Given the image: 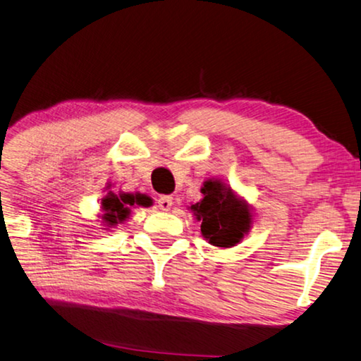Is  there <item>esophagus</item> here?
Returning a JSON list of instances; mask_svg holds the SVG:
<instances>
[{"mask_svg": "<svg viewBox=\"0 0 361 361\" xmlns=\"http://www.w3.org/2000/svg\"><path fill=\"white\" fill-rule=\"evenodd\" d=\"M173 197L171 195H161L158 198V207H159V209H163V212H169L171 209V207H173Z\"/></svg>", "mask_w": 361, "mask_h": 361, "instance_id": "1", "label": "esophagus"}]
</instances>
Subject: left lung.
I'll list each match as a JSON object with an SVG mask.
<instances>
[{
  "mask_svg": "<svg viewBox=\"0 0 361 361\" xmlns=\"http://www.w3.org/2000/svg\"><path fill=\"white\" fill-rule=\"evenodd\" d=\"M200 192L203 198L192 204L190 209L200 223L202 235L218 248L240 243L253 223L248 203L221 179L204 180Z\"/></svg>",
  "mask_w": 361,
  "mask_h": 361,
  "instance_id": "obj_1",
  "label": "left lung"
}]
</instances>
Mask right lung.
<instances>
[{"mask_svg":"<svg viewBox=\"0 0 361 361\" xmlns=\"http://www.w3.org/2000/svg\"><path fill=\"white\" fill-rule=\"evenodd\" d=\"M106 187L108 193L102 198V212L103 214L102 223L104 227H116L118 224H123L124 221L129 218L132 208L135 207H149L152 198L143 195V193H126L121 192L119 195H116L114 192L109 190Z\"/></svg>","mask_w":361,"mask_h":361,"instance_id":"right-lung-1","label":"right lung"}]
</instances>
